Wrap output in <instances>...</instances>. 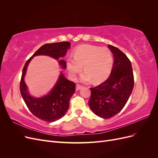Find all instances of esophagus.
Segmentation results:
<instances>
[{
  "label": "esophagus",
  "instance_id": "34e87169",
  "mask_svg": "<svg viewBox=\"0 0 158 158\" xmlns=\"http://www.w3.org/2000/svg\"><path fill=\"white\" fill-rule=\"evenodd\" d=\"M82 88V85L78 84H76V90H79L80 89H81Z\"/></svg>",
  "mask_w": 158,
  "mask_h": 158
}]
</instances>
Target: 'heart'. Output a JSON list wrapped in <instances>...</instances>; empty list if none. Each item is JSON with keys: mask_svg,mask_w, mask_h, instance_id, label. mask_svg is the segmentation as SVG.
Segmentation results:
<instances>
[{"mask_svg": "<svg viewBox=\"0 0 158 158\" xmlns=\"http://www.w3.org/2000/svg\"><path fill=\"white\" fill-rule=\"evenodd\" d=\"M113 57L111 51L106 47L83 45L74 50V58L66 59V67L73 79H75L82 70L85 73L81 76V81L95 83L106 80L113 69Z\"/></svg>", "mask_w": 158, "mask_h": 158, "instance_id": "1", "label": "heart"}]
</instances>
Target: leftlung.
Instances as JSON below:
<instances>
[{"label":"left lung","mask_w":158,"mask_h":158,"mask_svg":"<svg viewBox=\"0 0 158 158\" xmlns=\"http://www.w3.org/2000/svg\"><path fill=\"white\" fill-rule=\"evenodd\" d=\"M114 55L109 77L97 86L90 88L89 106L98 116L109 118L120 112L126 105L134 88L131 60L117 47L108 45Z\"/></svg>","instance_id":"1"}]
</instances>
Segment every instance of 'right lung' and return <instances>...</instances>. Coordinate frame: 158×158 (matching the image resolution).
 Instances as JSON below:
<instances>
[{"label":"right lung","instance_id":"add662e5","mask_svg":"<svg viewBox=\"0 0 158 158\" xmlns=\"http://www.w3.org/2000/svg\"><path fill=\"white\" fill-rule=\"evenodd\" d=\"M70 45V43L66 41L45 44L26 61L23 66L20 84L21 95L30 112L42 121L54 122L64 115L69 107L70 99L75 92L76 84L66 79L61 73L55 87L48 95L41 98H34L27 93L23 81L27 66L33 57L37 55H48L59 60L60 57L66 55ZM59 63L63 69H66L65 60H60Z\"/></svg>","mask_w":158,"mask_h":158}]
</instances>
